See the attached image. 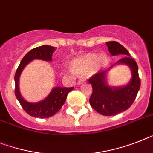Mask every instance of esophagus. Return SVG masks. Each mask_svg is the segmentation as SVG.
Returning <instances> with one entry per match:
<instances>
[{"label": "esophagus", "mask_w": 153, "mask_h": 153, "mask_svg": "<svg viewBox=\"0 0 153 153\" xmlns=\"http://www.w3.org/2000/svg\"><path fill=\"white\" fill-rule=\"evenodd\" d=\"M85 83V81H83V80H80V81H79V82H78V86H80V85H82V84H84Z\"/></svg>", "instance_id": "esophagus-1"}]
</instances>
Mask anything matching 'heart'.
Returning a JSON list of instances; mask_svg holds the SVG:
<instances>
[{
	"instance_id": "heart-1",
	"label": "heart",
	"mask_w": 153,
	"mask_h": 153,
	"mask_svg": "<svg viewBox=\"0 0 153 153\" xmlns=\"http://www.w3.org/2000/svg\"><path fill=\"white\" fill-rule=\"evenodd\" d=\"M108 56L104 53H88L72 59L69 64L71 70L77 75H85L92 72H97L107 66Z\"/></svg>"
}]
</instances>
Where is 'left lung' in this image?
<instances>
[{
	"instance_id": "8db88e82",
	"label": "left lung",
	"mask_w": 153,
	"mask_h": 153,
	"mask_svg": "<svg viewBox=\"0 0 153 153\" xmlns=\"http://www.w3.org/2000/svg\"><path fill=\"white\" fill-rule=\"evenodd\" d=\"M106 43L110 54L124 56L109 69L117 65H127L131 71V79L123 86H110L107 82L108 70L96 73L88 80L92 87L89 102L99 114L104 116H114L125 111L131 106L139 90L141 82L137 63L131 57L128 50L116 41Z\"/></svg>"
}]
</instances>
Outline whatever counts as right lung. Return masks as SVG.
Segmentation results:
<instances>
[{
  "instance_id": "obj_1",
  "label": "right lung",
  "mask_w": 153,
  "mask_h": 153,
  "mask_svg": "<svg viewBox=\"0 0 153 153\" xmlns=\"http://www.w3.org/2000/svg\"><path fill=\"white\" fill-rule=\"evenodd\" d=\"M55 47L43 45L41 47H36L27 53L20 62L15 75V96L21 104L22 107L25 112L30 116L39 118H48L53 116L56 113L61 110L62 106L66 101L67 96L68 92L72 90L74 87L66 88V87H55L49 93L48 96L37 102H29L23 98L19 90V78L29 62L35 59H39L42 61H52L53 53L56 51Z\"/></svg>"
}]
</instances>
